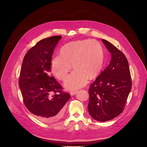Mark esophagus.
Segmentation results:
<instances>
[{
	"mask_svg": "<svg viewBox=\"0 0 147 147\" xmlns=\"http://www.w3.org/2000/svg\"><path fill=\"white\" fill-rule=\"evenodd\" d=\"M76 92H77V91H70V95H71V96H73V95H75Z\"/></svg>",
	"mask_w": 147,
	"mask_h": 147,
	"instance_id": "34e87169",
	"label": "esophagus"
}]
</instances>
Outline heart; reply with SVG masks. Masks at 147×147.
Masks as SVG:
<instances>
[{
    "mask_svg": "<svg viewBox=\"0 0 147 147\" xmlns=\"http://www.w3.org/2000/svg\"><path fill=\"white\" fill-rule=\"evenodd\" d=\"M101 44L95 40H77L69 43L60 49V55L52 59L51 70L59 80H63L71 69L74 70L65 81V87L76 90L86 84L101 71L104 63Z\"/></svg>",
    "mask_w": 147,
    "mask_h": 147,
    "instance_id": "heart-1",
    "label": "heart"
}]
</instances>
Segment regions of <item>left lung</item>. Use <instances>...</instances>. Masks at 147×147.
<instances>
[{
	"label": "left lung",
	"instance_id": "8db88e82",
	"mask_svg": "<svg viewBox=\"0 0 147 147\" xmlns=\"http://www.w3.org/2000/svg\"><path fill=\"white\" fill-rule=\"evenodd\" d=\"M102 41L111 53V60L90 86L88 109L93 119L106 121L123 112L132 83L125 55L108 40Z\"/></svg>",
	"mask_w": 147,
	"mask_h": 147
}]
</instances>
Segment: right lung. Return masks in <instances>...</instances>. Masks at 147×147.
I'll list each match as a JSON object with an SVG mask.
<instances>
[{
  "label": "right lung",
  "mask_w": 147,
  "mask_h": 147,
  "mask_svg": "<svg viewBox=\"0 0 147 147\" xmlns=\"http://www.w3.org/2000/svg\"><path fill=\"white\" fill-rule=\"evenodd\" d=\"M61 38L53 36L39 41L25 55L20 71L18 84L25 106L44 122L59 120L70 98L49 75L53 50Z\"/></svg>",
  "instance_id": "add662e5"
}]
</instances>
